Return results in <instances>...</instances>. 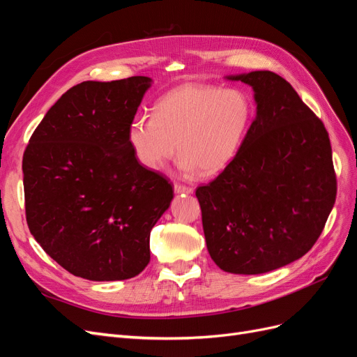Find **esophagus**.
Segmentation results:
<instances>
[{"label": "esophagus", "mask_w": 357, "mask_h": 357, "mask_svg": "<svg viewBox=\"0 0 357 357\" xmlns=\"http://www.w3.org/2000/svg\"><path fill=\"white\" fill-rule=\"evenodd\" d=\"M174 192L176 193H186V195H189V193L193 192V189L189 188V186H183V185H178V183H176V185H174Z\"/></svg>", "instance_id": "1"}]
</instances>
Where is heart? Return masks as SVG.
Wrapping results in <instances>:
<instances>
[{
  "mask_svg": "<svg viewBox=\"0 0 357 357\" xmlns=\"http://www.w3.org/2000/svg\"><path fill=\"white\" fill-rule=\"evenodd\" d=\"M252 121L253 102L245 92L186 83L162 96L155 116H135L128 142L146 169L164 168L178 147L183 169L215 176L238 155Z\"/></svg>",
  "mask_w": 357,
  "mask_h": 357,
  "instance_id": "obj_1",
  "label": "heart"
}]
</instances>
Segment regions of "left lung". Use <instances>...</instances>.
Wrapping results in <instances>:
<instances>
[{"instance_id":"8db88e82","label":"left lung","mask_w":357,"mask_h":357,"mask_svg":"<svg viewBox=\"0 0 357 357\" xmlns=\"http://www.w3.org/2000/svg\"><path fill=\"white\" fill-rule=\"evenodd\" d=\"M255 91L256 117L238 155L197 188L208 253L232 274H264L304 256L337 198L325 125L273 71L229 75Z\"/></svg>"}]
</instances>
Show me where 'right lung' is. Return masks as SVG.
Listing matches in <instances>:
<instances>
[{
    "label": "right lung",
    "mask_w": 357,
    "mask_h": 357,
    "mask_svg": "<svg viewBox=\"0 0 357 357\" xmlns=\"http://www.w3.org/2000/svg\"><path fill=\"white\" fill-rule=\"evenodd\" d=\"M150 83L134 75L75 84L29 138L22 160L28 228L75 277L126 280L150 261V231L174 197L128 142Z\"/></svg>",
    "instance_id": "right-lung-1"
}]
</instances>
